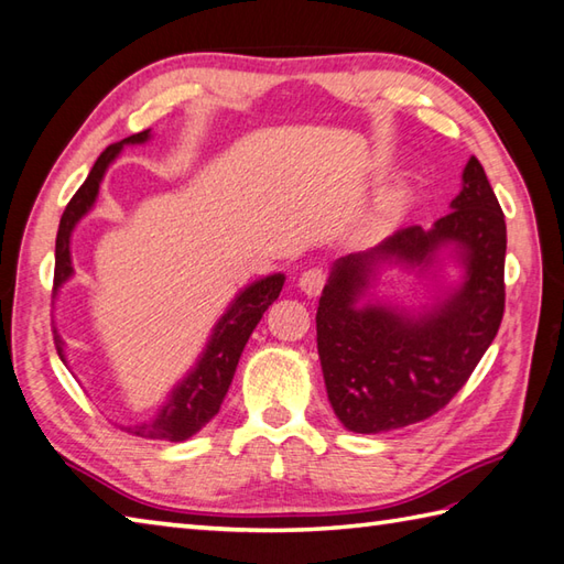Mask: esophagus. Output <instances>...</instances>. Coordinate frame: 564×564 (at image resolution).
Segmentation results:
<instances>
[{
  "mask_svg": "<svg viewBox=\"0 0 564 564\" xmlns=\"http://www.w3.org/2000/svg\"><path fill=\"white\" fill-rule=\"evenodd\" d=\"M326 284V272L318 270V268H312L302 272V278H299V290H302L306 296H318L321 290H324Z\"/></svg>",
  "mask_w": 564,
  "mask_h": 564,
  "instance_id": "esophagus-1",
  "label": "esophagus"
}]
</instances>
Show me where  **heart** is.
<instances>
[{"label":"heart","instance_id":"1","mask_svg":"<svg viewBox=\"0 0 564 564\" xmlns=\"http://www.w3.org/2000/svg\"><path fill=\"white\" fill-rule=\"evenodd\" d=\"M411 204V187L409 182H394L392 187H387L379 197L372 202L370 212L362 216L358 224L355 238L360 243H377L384 236L392 234V228L401 221V216L406 214Z\"/></svg>","mask_w":564,"mask_h":564}]
</instances>
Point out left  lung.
<instances>
[{
	"label": "left lung",
	"instance_id": "1",
	"mask_svg": "<svg viewBox=\"0 0 564 564\" xmlns=\"http://www.w3.org/2000/svg\"><path fill=\"white\" fill-rule=\"evenodd\" d=\"M503 256L507 224L473 155L451 214L333 262L316 308V343L343 426L404 429L463 389L501 324ZM389 269L413 273L427 302L404 307L379 293Z\"/></svg>",
	"mask_w": 564,
	"mask_h": 564
}]
</instances>
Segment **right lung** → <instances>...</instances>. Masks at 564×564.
<instances>
[{"instance_id": "obj_1", "label": "right lung", "mask_w": 564, "mask_h": 564, "mask_svg": "<svg viewBox=\"0 0 564 564\" xmlns=\"http://www.w3.org/2000/svg\"><path fill=\"white\" fill-rule=\"evenodd\" d=\"M153 138V131L145 129L141 133H133L123 141L109 145L105 153L97 158L95 167L89 170L85 185L75 192V197L67 204V209L61 218V228H57L55 238V286L53 296L63 290L65 282L75 278L73 268V234L77 224L95 209L99 187L105 182V175L109 165L121 155L126 145H143ZM284 284L282 272H272L260 278L256 282L246 284L240 290L234 302L226 306V312L218 316L214 324L209 338H206V346L199 352L197 362H194L185 377L170 389L163 404L153 411V416L143 421H135L131 426H123L133 435H141V438L151 441H170V443H182L192 438L194 433L202 431L206 423H209L218 409H221V401L228 392V387L234 382L236 367L240 360V352H243L246 343L250 338L252 328L258 326L262 314L268 312V306L280 296ZM55 333V348L61 360L67 365L65 355V340L57 330Z\"/></svg>"}]
</instances>
